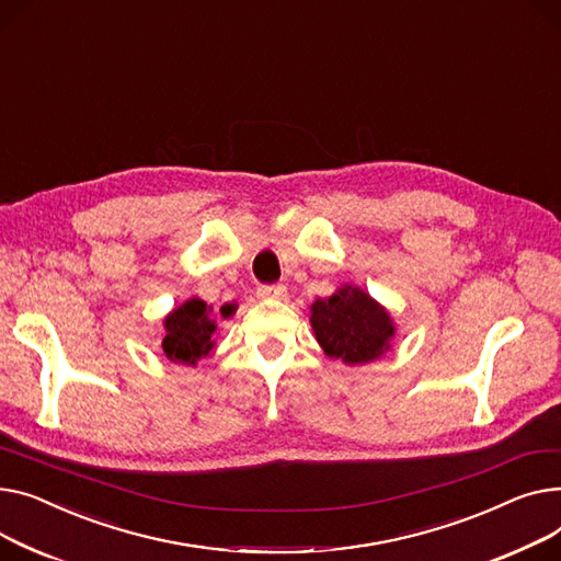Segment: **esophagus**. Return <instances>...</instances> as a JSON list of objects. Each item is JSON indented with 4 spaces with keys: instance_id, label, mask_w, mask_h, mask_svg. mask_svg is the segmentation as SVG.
I'll return each mask as SVG.
<instances>
[{
    "instance_id": "esophagus-1",
    "label": "esophagus",
    "mask_w": 561,
    "mask_h": 561,
    "mask_svg": "<svg viewBox=\"0 0 561 561\" xmlns=\"http://www.w3.org/2000/svg\"><path fill=\"white\" fill-rule=\"evenodd\" d=\"M255 294L260 296V299H285L287 287L285 285H260L255 289Z\"/></svg>"
}]
</instances>
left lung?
<instances>
[{"label":"left lung","mask_w":561,"mask_h":561,"mask_svg":"<svg viewBox=\"0 0 561 561\" xmlns=\"http://www.w3.org/2000/svg\"><path fill=\"white\" fill-rule=\"evenodd\" d=\"M310 310L312 331L323 353L346 365L378 359L397 335L389 312L353 285L340 287L328 299H317Z\"/></svg>","instance_id":"obj_1"}]
</instances>
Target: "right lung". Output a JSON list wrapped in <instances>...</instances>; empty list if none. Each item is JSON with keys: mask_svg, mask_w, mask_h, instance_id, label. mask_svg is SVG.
Listing matches in <instances>:
<instances>
[{"mask_svg": "<svg viewBox=\"0 0 561 561\" xmlns=\"http://www.w3.org/2000/svg\"><path fill=\"white\" fill-rule=\"evenodd\" d=\"M221 314L228 317L230 308L224 306ZM215 331L217 321L208 304L202 299H190L164 317L162 353L179 365H196L213 351Z\"/></svg>", "mask_w": 561, "mask_h": 561, "instance_id": "add662e5", "label": "right lung"}]
</instances>
